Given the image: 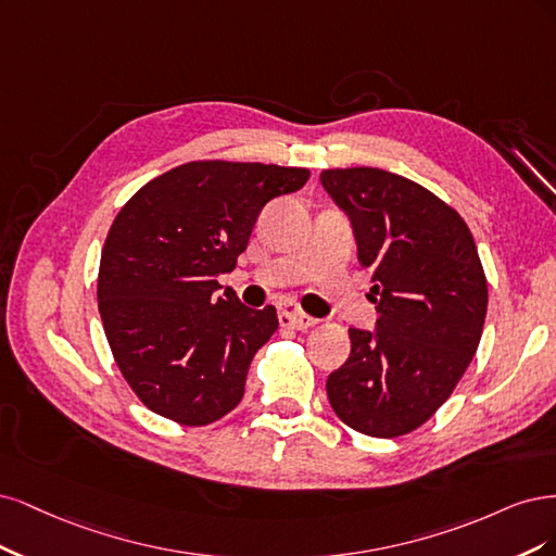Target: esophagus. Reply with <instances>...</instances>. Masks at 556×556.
I'll return each mask as SVG.
<instances>
[{"label":"esophagus","mask_w":556,"mask_h":556,"mask_svg":"<svg viewBox=\"0 0 556 556\" xmlns=\"http://www.w3.org/2000/svg\"><path fill=\"white\" fill-rule=\"evenodd\" d=\"M279 324L283 328H293V330H307L316 326V318L304 314L295 302H286L279 307Z\"/></svg>","instance_id":"esophagus-1"}]
</instances>
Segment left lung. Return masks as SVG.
Masks as SVG:
<instances>
[{"label":"left lung","instance_id":"8db88e82","mask_svg":"<svg viewBox=\"0 0 556 556\" xmlns=\"http://www.w3.org/2000/svg\"><path fill=\"white\" fill-rule=\"evenodd\" d=\"M320 185L371 270L376 328H349V361L328 376L334 414L355 432H414L451 397L476 355L488 279L469 226L432 191L381 168H334Z\"/></svg>","mask_w":556,"mask_h":556}]
</instances>
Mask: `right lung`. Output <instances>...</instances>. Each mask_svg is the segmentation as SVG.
Here are the masks:
<instances>
[{
    "label": "right lung",
    "instance_id": "1",
    "mask_svg": "<svg viewBox=\"0 0 556 556\" xmlns=\"http://www.w3.org/2000/svg\"><path fill=\"white\" fill-rule=\"evenodd\" d=\"M307 180V168L191 161L119 210L101 252L99 312L122 376L154 414L201 427L240 404L279 320L275 307L217 293V277L236 267L265 203Z\"/></svg>",
    "mask_w": 556,
    "mask_h": 556
}]
</instances>
